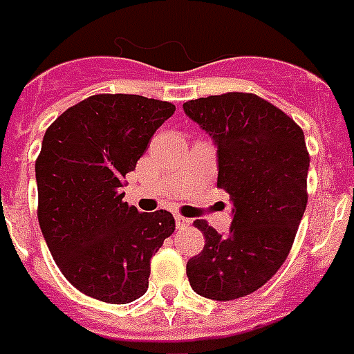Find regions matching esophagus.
<instances>
[{"mask_svg":"<svg viewBox=\"0 0 354 354\" xmlns=\"http://www.w3.org/2000/svg\"><path fill=\"white\" fill-rule=\"evenodd\" d=\"M191 225V219L187 217H182V215H176V228L178 230H183V228H187Z\"/></svg>","mask_w":354,"mask_h":354,"instance_id":"1","label":"esophagus"}]
</instances>
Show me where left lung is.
Listing matches in <instances>:
<instances>
[{
  "instance_id": "8db88e82",
  "label": "left lung",
  "mask_w": 354,
  "mask_h": 354,
  "mask_svg": "<svg viewBox=\"0 0 354 354\" xmlns=\"http://www.w3.org/2000/svg\"><path fill=\"white\" fill-rule=\"evenodd\" d=\"M183 111L213 137L217 187L234 202L226 236L193 223L206 243L187 261V279L198 295L234 301L260 290L290 254L308 202V148L293 118L252 93L189 100Z\"/></svg>"
}]
</instances>
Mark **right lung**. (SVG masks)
<instances>
[{"label": "right lung", "mask_w": 354, "mask_h": 354, "mask_svg": "<svg viewBox=\"0 0 354 354\" xmlns=\"http://www.w3.org/2000/svg\"><path fill=\"white\" fill-rule=\"evenodd\" d=\"M176 105L137 94H94L46 129L37 161L40 230L64 279L109 304L147 293L152 258L174 232L171 212H137L124 178Z\"/></svg>", "instance_id": "1"}]
</instances>
